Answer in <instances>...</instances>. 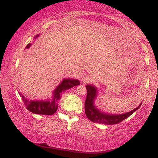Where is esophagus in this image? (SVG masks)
Here are the masks:
<instances>
[{
	"label": "esophagus",
	"mask_w": 158,
	"mask_h": 158,
	"mask_svg": "<svg viewBox=\"0 0 158 158\" xmlns=\"http://www.w3.org/2000/svg\"><path fill=\"white\" fill-rule=\"evenodd\" d=\"M92 81L91 79V77L88 76V75H85L82 77L81 79V81L84 84H89V83H90V81Z\"/></svg>",
	"instance_id": "34e87169"
}]
</instances>
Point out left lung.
<instances>
[{
    "mask_svg": "<svg viewBox=\"0 0 158 158\" xmlns=\"http://www.w3.org/2000/svg\"><path fill=\"white\" fill-rule=\"evenodd\" d=\"M87 96L85 101V113L88 118L92 122L105 125H114L121 122L125 118L131 116L134 112L139 108L140 104L137 108L131 111L123 114H109L105 112L99 110L94 104V101L97 97L98 90L94 85H86Z\"/></svg>",
    "mask_w": 158,
    "mask_h": 158,
    "instance_id": "8db88e82",
    "label": "left lung"
}]
</instances>
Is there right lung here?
Wrapping results in <instances>:
<instances>
[{
  "instance_id": "add662e5",
  "label": "right lung",
  "mask_w": 158,
  "mask_h": 158,
  "mask_svg": "<svg viewBox=\"0 0 158 158\" xmlns=\"http://www.w3.org/2000/svg\"><path fill=\"white\" fill-rule=\"evenodd\" d=\"M38 36L39 35H37L35 38H37ZM31 46V44L29 43L26 48L28 49ZM79 84L80 82L78 79H64L53 92V97L51 100H29L28 99L24 98V96L20 93L19 95L22 98L26 109L32 113L42 115H52L57 111L58 102L60 100L62 93L65 90Z\"/></svg>"
}]
</instances>
